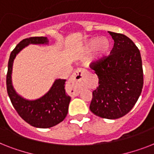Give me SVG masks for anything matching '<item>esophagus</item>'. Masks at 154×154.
<instances>
[{
	"mask_svg": "<svg viewBox=\"0 0 154 154\" xmlns=\"http://www.w3.org/2000/svg\"><path fill=\"white\" fill-rule=\"evenodd\" d=\"M85 73V71L83 69H77L76 70L73 74L71 77L70 80L69 81L67 84L68 89H72L73 93L72 94L75 96H77L79 94V87L77 85V82H79L82 79V77Z\"/></svg>",
	"mask_w": 154,
	"mask_h": 154,
	"instance_id": "esophagus-1",
	"label": "esophagus"
}]
</instances>
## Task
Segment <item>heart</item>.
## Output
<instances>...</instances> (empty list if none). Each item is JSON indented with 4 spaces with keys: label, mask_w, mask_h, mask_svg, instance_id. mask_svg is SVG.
Instances as JSON below:
<instances>
[{
    "label": "heart",
    "mask_w": 154,
    "mask_h": 154,
    "mask_svg": "<svg viewBox=\"0 0 154 154\" xmlns=\"http://www.w3.org/2000/svg\"><path fill=\"white\" fill-rule=\"evenodd\" d=\"M111 44L106 38L100 40L91 39L85 44V50L87 53H90L94 50V57L97 60H100L106 56L110 50Z\"/></svg>",
    "instance_id": "b5f03b06"
}]
</instances>
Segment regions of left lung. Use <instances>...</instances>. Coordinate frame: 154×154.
<instances>
[{
	"instance_id": "left-lung-1",
	"label": "left lung",
	"mask_w": 154,
	"mask_h": 154,
	"mask_svg": "<svg viewBox=\"0 0 154 154\" xmlns=\"http://www.w3.org/2000/svg\"><path fill=\"white\" fill-rule=\"evenodd\" d=\"M113 40L109 55L89 65L98 77L89 109L94 114L117 119L127 114L138 100L143 88L141 53L125 35L109 32Z\"/></svg>"
}]
</instances>
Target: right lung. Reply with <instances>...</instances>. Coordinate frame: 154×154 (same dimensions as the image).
Listing matches in <instances>:
<instances>
[{
  "label": "right lung",
  "mask_w": 154,
  "mask_h": 154,
  "mask_svg": "<svg viewBox=\"0 0 154 154\" xmlns=\"http://www.w3.org/2000/svg\"><path fill=\"white\" fill-rule=\"evenodd\" d=\"M47 37H31L22 40L15 47L9 57L6 76L7 93L13 107L28 124L37 128H50L59 124L68 113L70 97L65 94V80H56L48 93L35 101H28L20 97L13 89L11 74L14 58L19 52L29 44H47Z\"/></svg>",
  "instance_id": "add662e5"
}]
</instances>
